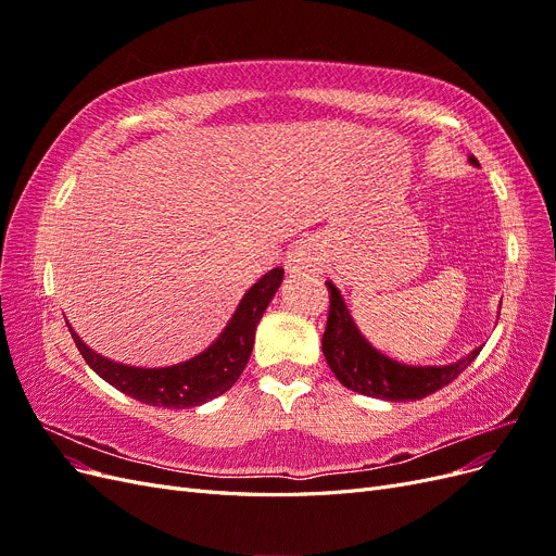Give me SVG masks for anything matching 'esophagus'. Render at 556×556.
Masks as SVG:
<instances>
[{"mask_svg": "<svg viewBox=\"0 0 556 556\" xmlns=\"http://www.w3.org/2000/svg\"><path fill=\"white\" fill-rule=\"evenodd\" d=\"M315 266H317L315 257H311V252H306V250H296L294 255L290 257V262H288V268H290L292 274H296V276H306V274L317 271Z\"/></svg>", "mask_w": 556, "mask_h": 556, "instance_id": "obj_1", "label": "esophagus"}]
</instances>
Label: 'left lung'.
I'll return each mask as SVG.
<instances>
[{
    "label": "left lung",
    "mask_w": 556,
    "mask_h": 556,
    "mask_svg": "<svg viewBox=\"0 0 556 556\" xmlns=\"http://www.w3.org/2000/svg\"><path fill=\"white\" fill-rule=\"evenodd\" d=\"M470 162L478 160L470 157ZM325 285L329 290V317L323 336V352L333 376L352 392L384 401L425 399L450 384L480 355V348H476L470 355L445 366H408L394 362L359 333L333 282Z\"/></svg>",
    "instance_id": "left-lung-1"
}]
</instances>
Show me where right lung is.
I'll return each mask as SVG.
<instances>
[{
	"label": "right lung",
	"instance_id": "obj_1",
	"mask_svg": "<svg viewBox=\"0 0 556 556\" xmlns=\"http://www.w3.org/2000/svg\"><path fill=\"white\" fill-rule=\"evenodd\" d=\"M282 268H271L241 299L225 331L197 357L164 368H141L97 355L72 329V339L92 371L115 390L148 406L190 408L225 394L239 380L255 345L260 319L282 282Z\"/></svg>",
	"mask_w": 556,
	"mask_h": 556
}]
</instances>
